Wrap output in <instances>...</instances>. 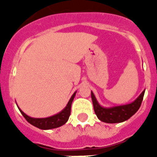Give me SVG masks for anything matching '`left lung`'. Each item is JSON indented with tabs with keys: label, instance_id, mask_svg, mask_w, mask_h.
<instances>
[{
	"label": "left lung",
	"instance_id": "obj_1",
	"mask_svg": "<svg viewBox=\"0 0 157 157\" xmlns=\"http://www.w3.org/2000/svg\"><path fill=\"white\" fill-rule=\"evenodd\" d=\"M144 92L145 90L143 91L139 98L132 103L111 108L101 107L96 100L94 94L91 92V98L93 102L94 112L98 119L105 123H120L124 121L129 119L139 109L144 99Z\"/></svg>",
	"mask_w": 157,
	"mask_h": 157
}]
</instances>
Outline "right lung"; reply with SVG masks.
<instances>
[{"label": "right lung", "mask_w": 157, "mask_h": 157, "mask_svg": "<svg viewBox=\"0 0 157 157\" xmlns=\"http://www.w3.org/2000/svg\"><path fill=\"white\" fill-rule=\"evenodd\" d=\"M76 93L73 94V95L71 96V98H70L68 103L66 106V107L64 108L61 112H59V114L54 115L53 117H47V118H41V119H38V118H32V117H28L23 112L20 111L24 118H25L28 122H29L31 124H33L34 126L37 127L40 129H54V128H58V127L61 126L63 124H64L67 121L71 114V103L73 101V98L75 97Z\"/></svg>", "instance_id": "1"}]
</instances>
